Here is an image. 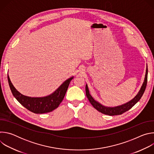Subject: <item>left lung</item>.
I'll return each instance as SVG.
<instances>
[{"instance_id": "obj_1", "label": "left lung", "mask_w": 154, "mask_h": 154, "mask_svg": "<svg viewBox=\"0 0 154 154\" xmlns=\"http://www.w3.org/2000/svg\"><path fill=\"white\" fill-rule=\"evenodd\" d=\"M147 74H148V69H147V65L146 66V74L144 77V82L141 87V88L138 93V94L132 99L128 101V102L124 103L121 105H118L116 106L112 107V106H105L100 103H99L98 101L96 100L90 94L88 87L87 84L86 85V95L88 99L90 102L91 103V105L93 106V107L96 109L97 111L99 112L109 115V116H114V115H119L124 113V112L128 111L131 107L134 106L141 98L142 96L143 95L144 91L146 90V85H147Z\"/></svg>"}]
</instances>
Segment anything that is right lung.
<instances>
[{
	"mask_svg": "<svg viewBox=\"0 0 154 154\" xmlns=\"http://www.w3.org/2000/svg\"><path fill=\"white\" fill-rule=\"evenodd\" d=\"M73 78L74 76L66 80L50 95L39 97H32L20 93L12 84L8 74V81L13 96L22 105L29 111L36 114L49 113L56 109L62 102Z\"/></svg>",
	"mask_w": 154,
	"mask_h": 154,
	"instance_id": "right-lung-1",
	"label": "right lung"
}]
</instances>
